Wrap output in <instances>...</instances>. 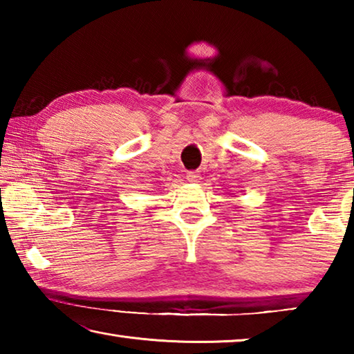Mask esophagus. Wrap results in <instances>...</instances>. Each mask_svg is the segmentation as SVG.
I'll list each match as a JSON object with an SVG mask.
<instances>
[{
  "label": "esophagus",
  "mask_w": 354,
  "mask_h": 354,
  "mask_svg": "<svg viewBox=\"0 0 354 354\" xmlns=\"http://www.w3.org/2000/svg\"><path fill=\"white\" fill-rule=\"evenodd\" d=\"M187 181L189 183H200L201 181V175L198 171H189L187 173Z\"/></svg>",
  "instance_id": "esophagus-1"
}]
</instances>
